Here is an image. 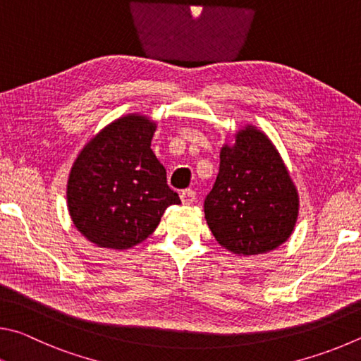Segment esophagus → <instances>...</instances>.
I'll return each mask as SVG.
<instances>
[{
    "label": "esophagus",
    "instance_id": "obj_1",
    "mask_svg": "<svg viewBox=\"0 0 361 361\" xmlns=\"http://www.w3.org/2000/svg\"><path fill=\"white\" fill-rule=\"evenodd\" d=\"M180 200L184 204H193L195 200H197V193H195L192 188H187V190L180 193Z\"/></svg>",
    "mask_w": 361,
    "mask_h": 361
}]
</instances>
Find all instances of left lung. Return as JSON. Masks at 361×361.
<instances>
[{
	"label": "left lung",
	"instance_id": "1",
	"mask_svg": "<svg viewBox=\"0 0 361 361\" xmlns=\"http://www.w3.org/2000/svg\"><path fill=\"white\" fill-rule=\"evenodd\" d=\"M204 216L220 245L238 255L264 254L292 235L298 193L274 145L254 126L224 145Z\"/></svg>",
	"mask_w": 361,
	"mask_h": 361
}]
</instances>
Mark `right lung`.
Listing matches in <instances>:
<instances>
[{"mask_svg": "<svg viewBox=\"0 0 361 361\" xmlns=\"http://www.w3.org/2000/svg\"><path fill=\"white\" fill-rule=\"evenodd\" d=\"M155 131L142 116L116 120L92 139L68 180V209L88 241L128 249L144 241L179 195L166 184V169L150 149Z\"/></svg>", "mask_w": 361, "mask_h": 361, "instance_id": "obj_1", "label": "right lung"}]
</instances>
